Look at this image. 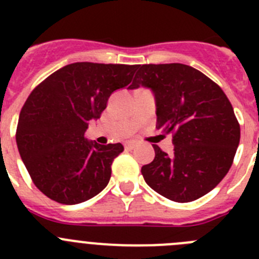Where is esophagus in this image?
<instances>
[{"instance_id": "34e87169", "label": "esophagus", "mask_w": 259, "mask_h": 259, "mask_svg": "<svg viewBox=\"0 0 259 259\" xmlns=\"http://www.w3.org/2000/svg\"><path fill=\"white\" fill-rule=\"evenodd\" d=\"M124 148L127 150H131V149H134L135 148V143H131V141H130V143H125L124 144Z\"/></svg>"}]
</instances>
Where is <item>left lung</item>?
<instances>
[{"instance_id":"left-lung-1","label":"left lung","mask_w":259,"mask_h":259,"mask_svg":"<svg viewBox=\"0 0 259 259\" xmlns=\"http://www.w3.org/2000/svg\"><path fill=\"white\" fill-rule=\"evenodd\" d=\"M154 95L157 128L172 134L174 153L153 145V162L141 168L150 188L175 202H191L227 175L240 143V125L221 87L182 65H143L128 89Z\"/></svg>"}]
</instances>
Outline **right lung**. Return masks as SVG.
I'll return each mask as SVG.
<instances>
[{"label": "right lung", "mask_w": 259, "mask_h": 259, "mask_svg": "<svg viewBox=\"0 0 259 259\" xmlns=\"http://www.w3.org/2000/svg\"><path fill=\"white\" fill-rule=\"evenodd\" d=\"M139 65L76 62L36 87L22 107L17 145L35 185L59 203L76 205L106 188L123 145L85 139L111 93L131 83Z\"/></svg>", "instance_id": "add662e5"}]
</instances>
